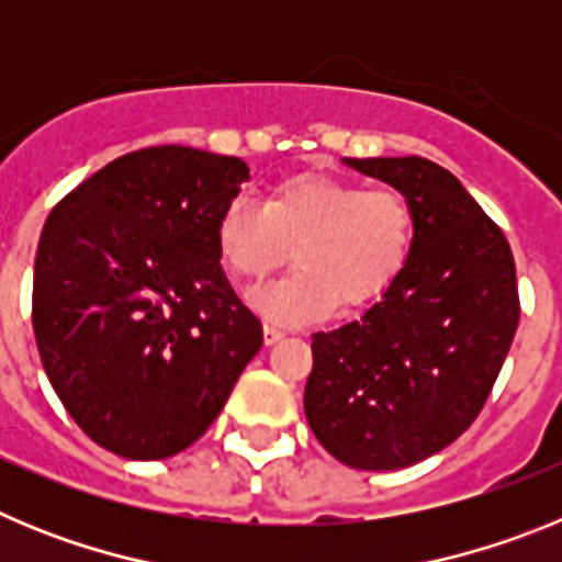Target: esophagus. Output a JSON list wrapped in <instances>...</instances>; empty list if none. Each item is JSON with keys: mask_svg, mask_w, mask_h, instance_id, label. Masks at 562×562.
I'll return each instance as SVG.
<instances>
[{"mask_svg": "<svg viewBox=\"0 0 562 562\" xmlns=\"http://www.w3.org/2000/svg\"><path fill=\"white\" fill-rule=\"evenodd\" d=\"M281 337H284V329H278V326H272V324H265V342H267V346L278 342Z\"/></svg>", "mask_w": 562, "mask_h": 562, "instance_id": "esophagus-1", "label": "esophagus"}]
</instances>
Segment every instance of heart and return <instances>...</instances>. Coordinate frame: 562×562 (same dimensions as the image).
Here are the masks:
<instances>
[{"instance_id": "heart-1", "label": "heart", "mask_w": 562, "mask_h": 562, "mask_svg": "<svg viewBox=\"0 0 562 562\" xmlns=\"http://www.w3.org/2000/svg\"><path fill=\"white\" fill-rule=\"evenodd\" d=\"M216 247L241 281H261L295 247L297 267L250 295L276 324H310L342 306L371 304L405 270L414 211L400 191L331 177H295L267 202L236 193L216 222Z\"/></svg>"}]
</instances>
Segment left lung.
<instances>
[{"instance_id": "left-lung-1", "label": "left lung", "mask_w": 562, "mask_h": 562, "mask_svg": "<svg viewBox=\"0 0 562 562\" xmlns=\"http://www.w3.org/2000/svg\"><path fill=\"white\" fill-rule=\"evenodd\" d=\"M414 211L408 265L366 315L312 335L304 411L317 441L355 470H400L459 439L504 366L520 301L509 241L448 168L369 157Z\"/></svg>"}]
</instances>
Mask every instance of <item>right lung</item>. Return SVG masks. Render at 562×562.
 Listing matches in <instances>:
<instances>
[{
    "instance_id": "right-lung-1",
    "label": "right lung",
    "mask_w": 562,
    "mask_h": 562,
    "mask_svg": "<svg viewBox=\"0 0 562 562\" xmlns=\"http://www.w3.org/2000/svg\"><path fill=\"white\" fill-rule=\"evenodd\" d=\"M245 180L238 157L140 148L83 180L44 222L38 355L78 428L123 459L193 445L265 342L216 247L222 207Z\"/></svg>"
}]
</instances>
